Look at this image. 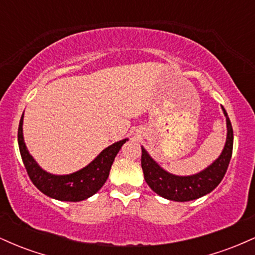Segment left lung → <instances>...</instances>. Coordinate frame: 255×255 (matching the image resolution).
<instances>
[{"label": "left lung", "mask_w": 255, "mask_h": 255, "mask_svg": "<svg viewBox=\"0 0 255 255\" xmlns=\"http://www.w3.org/2000/svg\"><path fill=\"white\" fill-rule=\"evenodd\" d=\"M227 121V140L222 153L206 169L188 176H178L168 172L152 158L141 146V168L146 183L160 197L172 201H191L211 193L223 180L231 154L234 133L227 111L222 107Z\"/></svg>", "instance_id": "obj_1"}]
</instances>
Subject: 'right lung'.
<instances>
[{"instance_id":"right-lung-1","label":"right lung","mask_w":255,"mask_h":255,"mask_svg":"<svg viewBox=\"0 0 255 255\" xmlns=\"http://www.w3.org/2000/svg\"><path fill=\"white\" fill-rule=\"evenodd\" d=\"M22 124L24 114L20 119L17 129V144L28 176L40 192L61 201H81L96 194L109 177L116 154L128 140H120L108 146L89 165L80 170L68 175H54L40 168L36 159L30 154L24 141Z\"/></svg>"}]
</instances>
